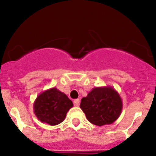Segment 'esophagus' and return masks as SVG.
Segmentation results:
<instances>
[{
	"instance_id": "obj_1",
	"label": "esophagus",
	"mask_w": 156,
	"mask_h": 156,
	"mask_svg": "<svg viewBox=\"0 0 156 156\" xmlns=\"http://www.w3.org/2000/svg\"><path fill=\"white\" fill-rule=\"evenodd\" d=\"M74 105L76 106H78L80 105V100L79 99H76L74 101Z\"/></svg>"
}]
</instances>
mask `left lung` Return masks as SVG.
<instances>
[{"label":"left lung","instance_id":"1","mask_svg":"<svg viewBox=\"0 0 156 156\" xmlns=\"http://www.w3.org/2000/svg\"><path fill=\"white\" fill-rule=\"evenodd\" d=\"M80 108L92 124L103 126L112 124L119 118L122 110V101L113 87H95L82 98Z\"/></svg>","mask_w":156,"mask_h":156}]
</instances>
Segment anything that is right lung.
Masks as SVG:
<instances>
[{"label":"right lung","mask_w":156,"mask_h":156,"mask_svg":"<svg viewBox=\"0 0 156 156\" xmlns=\"http://www.w3.org/2000/svg\"><path fill=\"white\" fill-rule=\"evenodd\" d=\"M73 102L55 87L47 89L37 96L34 103V112L37 119L50 125H56L65 119Z\"/></svg>","instance_id":"right-lung-1"}]
</instances>
